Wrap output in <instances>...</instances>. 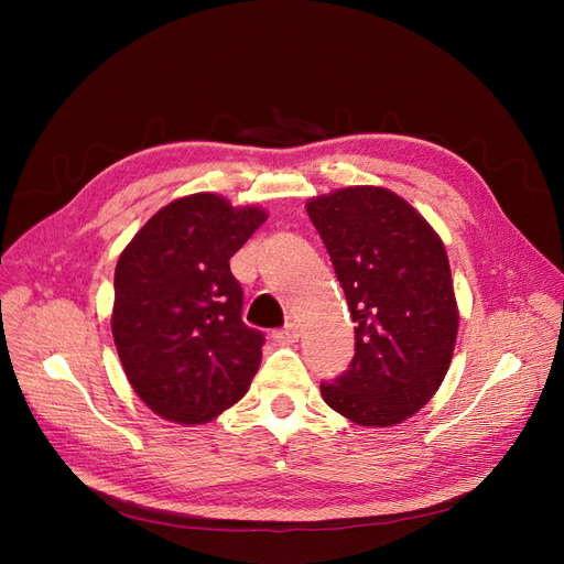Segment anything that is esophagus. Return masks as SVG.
Listing matches in <instances>:
<instances>
[{
	"instance_id": "34e87169",
	"label": "esophagus",
	"mask_w": 564,
	"mask_h": 564,
	"mask_svg": "<svg viewBox=\"0 0 564 564\" xmlns=\"http://www.w3.org/2000/svg\"><path fill=\"white\" fill-rule=\"evenodd\" d=\"M272 340H275V344H280V346H292L299 340V327H296V324H286L284 329L272 332Z\"/></svg>"
}]
</instances>
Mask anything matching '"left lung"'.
<instances>
[{
  "label": "left lung",
  "instance_id": "left-lung-1",
  "mask_svg": "<svg viewBox=\"0 0 564 564\" xmlns=\"http://www.w3.org/2000/svg\"><path fill=\"white\" fill-rule=\"evenodd\" d=\"M355 322L348 371L319 383L357 425H395L429 402L449 369L458 311L445 245L412 204L377 185L305 204Z\"/></svg>",
  "mask_w": 564,
  "mask_h": 564
}]
</instances>
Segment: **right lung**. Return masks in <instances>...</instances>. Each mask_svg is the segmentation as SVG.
<instances>
[{
	"label": "right lung",
	"mask_w": 564,
	"mask_h": 564,
	"mask_svg": "<svg viewBox=\"0 0 564 564\" xmlns=\"http://www.w3.org/2000/svg\"><path fill=\"white\" fill-rule=\"evenodd\" d=\"M265 218L214 193L187 195L119 256L112 338L135 395L162 419L207 423L240 402L259 371L265 338L242 322L230 259Z\"/></svg>",
	"instance_id": "add662e5"
}]
</instances>
